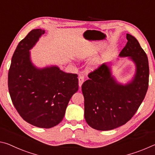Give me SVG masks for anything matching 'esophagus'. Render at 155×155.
I'll list each match as a JSON object with an SVG mask.
<instances>
[{
	"mask_svg": "<svg viewBox=\"0 0 155 155\" xmlns=\"http://www.w3.org/2000/svg\"><path fill=\"white\" fill-rule=\"evenodd\" d=\"M78 80H79V86L81 88L83 82H84V77L83 75H80L79 78H78Z\"/></svg>",
	"mask_w": 155,
	"mask_h": 155,
	"instance_id": "esophagus-1",
	"label": "esophagus"
}]
</instances>
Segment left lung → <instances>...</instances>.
<instances>
[{"label": "left lung", "instance_id": "8db88e82", "mask_svg": "<svg viewBox=\"0 0 155 155\" xmlns=\"http://www.w3.org/2000/svg\"><path fill=\"white\" fill-rule=\"evenodd\" d=\"M127 43L120 56H129L136 65L131 83L118 84L110 68L103 64L88 73L90 79L82 86L84 97V117L92 128L108 131L126 124L135 115L148 91L149 65L147 55L139 42L127 34Z\"/></svg>", "mask_w": 155, "mask_h": 155}]
</instances>
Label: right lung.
Masks as SVG:
<instances>
[{"label":"right lung","instance_id":"right-lung-1","mask_svg":"<svg viewBox=\"0 0 155 155\" xmlns=\"http://www.w3.org/2000/svg\"><path fill=\"white\" fill-rule=\"evenodd\" d=\"M45 33L34 29L19 43L8 73V88L13 105L29 124L49 129L58 124L73 94L78 90V75L57 67L37 69L29 50Z\"/></svg>","mask_w":155,"mask_h":155}]
</instances>
